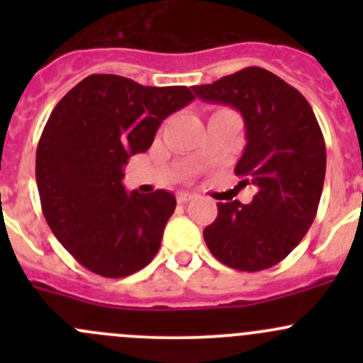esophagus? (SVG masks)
<instances>
[{"mask_svg": "<svg viewBox=\"0 0 363 363\" xmlns=\"http://www.w3.org/2000/svg\"><path fill=\"white\" fill-rule=\"evenodd\" d=\"M195 199V195L193 193H188V191H179L177 193V202L179 203H188L189 200Z\"/></svg>", "mask_w": 363, "mask_h": 363, "instance_id": "1", "label": "esophagus"}]
</instances>
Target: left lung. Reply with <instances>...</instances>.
Listing matches in <instances>:
<instances>
[{
  "label": "left lung",
  "mask_w": 363,
  "mask_h": 363,
  "mask_svg": "<svg viewBox=\"0 0 363 363\" xmlns=\"http://www.w3.org/2000/svg\"><path fill=\"white\" fill-rule=\"evenodd\" d=\"M193 91L242 113L247 144L235 174L258 188L251 203H218V218L203 230L205 244L232 269H269L298 246L316 218L327 168L316 116L295 87L259 67Z\"/></svg>",
  "instance_id": "1"
}]
</instances>
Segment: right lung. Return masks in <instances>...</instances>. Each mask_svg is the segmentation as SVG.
I'll return each instance as SVG.
<instances>
[{"label":"right lung","mask_w":363,"mask_h":363,"mask_svg":"<svg viewBox=\"0 0 363 363\" xmlns=\"http://www.w3.org/2000/svg\"><path fill=\"white\" fill-rule=\"evenodd\" d=\"M193 100L186 86L105 73L80 80L50 113L36 149L40 202L56 239L87 270L126 277L156 256L177 202L164 189L128 193L124 167Z\"/></svg>","instance_id":"1"}]
</instances>
